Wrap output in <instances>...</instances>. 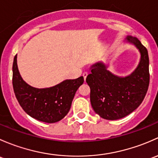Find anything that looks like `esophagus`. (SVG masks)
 <instances>
[{
	"label": "esophagus",
	"mask_w": 158,
	"mask_h": 158,
	"mask_svg": "<svg viewBox=\"0 0 158 158\" xmlns=\"http://www.w3.org/2000/svg\"><path fill=\"white\" fill-rule=\"evenodd\" d=\"M87 75H88V72H87V71H85V72L83 73V77H84V80H86V78H87Z\"/></svg>",
	"instance_id": "esophagus-1"
}]
</instances>
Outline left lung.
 Masks as SVG:
<instances>
[{"mask_svg": "<svg viewBox=\"0 0 158 158\" xmlns=\"http://www.w3.org/2000/svg\"><path fill=\"white\" fill-rule=\"evenodd\" d=\"M128 43L141 53L140 62L130 75L120 77L107 70L103 62L91 66L86 82L90 88V103L94 112L103 118L116 120L132 113L142 103L149 86L148 50L136 37L128 35Z\"/></svg>", "mask_w": 158, "mask_h": 158, "instance_id": "left-lung-1", "label": "left lung"}]
</instances>
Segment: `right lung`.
Listing matches in <instances>:
<instances>
[{
	"label": "right lung",
	"mask_w": 158,
	"mask_h": 158,
	"mask_svg": "<svg viewBox=\"0 0 158 158\" xmlns=\"http://www.w3.org/2000/svg\"><path fill=\"white\" fill-rule=\"evenodd\" d=\"M17 58L16 55L13 63V87L23 110L31 117L44 123H54L62 119L69 112L76 91L84 83V77L65 80L48 88H35L21 77Z\"/></svg>",
	"instance_id": "right-lung-1"
}]
</instances>
